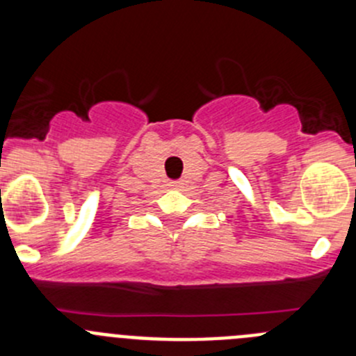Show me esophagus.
<instances>
[{
  "label": "esophagus",
  "mask_w": 356,
  "mask_h": 356,
  "mask_svg": "<svg viewBox=\"0 0 356 356\" xmlns=\"http://www.w3.org/2000/svg\"><path fill=\"white\" fill-rule=\"evenodd\" d=\"M170 186H172V188H177V186H179V182H177V181H174V182H170Z\"/></svg>",
  "instance_id": "34e87169"
}]
</instances>
